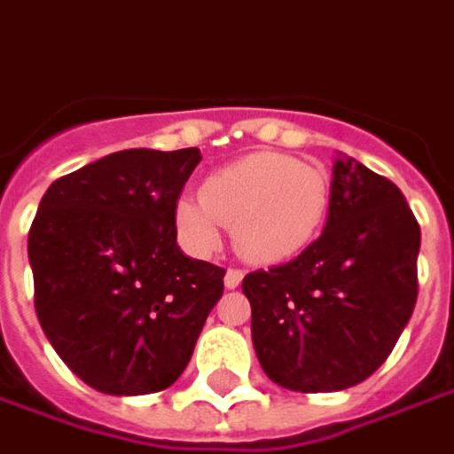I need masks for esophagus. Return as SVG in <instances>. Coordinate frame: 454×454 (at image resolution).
<instances>
[{
	"label": "esophagus",
	"mask_w": 454,
	"mask_h": 454,
	"mask_svg": "<svg viewBox=\"0 0 454 454\" xmlns=\"http://www.w3.org/2000/svg\"><path fill=\"white\" fill-rule=\"evenodd\" d=\"M245 279V271L242 269H227V274H224V286L227 289H237L239 284Z\"/></svg>",
	"instance_id": "esophagus-1"
}]
</instances>
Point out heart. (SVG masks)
<instances>
[{
  "mask_svg": "<svg viewBox=\"0 0 454 454\" xmlns=\"http://www.w3.org/2000/svg\"><path fill=\"white\" fill-rule=\"evenodd\" d=\"M331 200L326 173L279 153H254L224 165L200 187V200L175 205V230L192 254H209L232 227L234 249L274 264L299 254L324 227Z\"/></svg>",
  "mask_w": 454,
  "mask_h": 454,
  "instance_id": "obj_1",
  "label": "heart"
}]
</instances>
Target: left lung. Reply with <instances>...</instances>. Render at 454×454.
Instances as JSON below:
<instances>
[{"instance_id": "8db88e82", "label": "left lung", "mask_w": 454, "mask_h": 454, "mask_svg": "<svg viewBox=\"0 0 454 454\" xmlns=\"http://www.w3.org/2000/svg\"><path fill=\"white\" fill-rule=\"evenodd\" d=\"M418 252L420 224L403 192L339 155L321 237L242 281L264 373L299 393L351 388L376 373L412 317Z\"/></svg>"}]
</instances>
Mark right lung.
<instances>
[{
    "label": "right lung",
    "mask_w": 454,
    "mask_h": 454,
    "mask_svg": "<svg viewBox=\"0 0 454 454\" xmlns=\"http://www.w3.org/2000/svg\"><path fill=\"white\" fill-rule=\"evenodd\" d=\"M200 150L133 148L59 177L29 230L34 306L86 386L145 395L173 386L224 289V269L177 247L175 205Z\"/></svg>",
    "instance_id": "right-lung-1"
}]
</instances>
